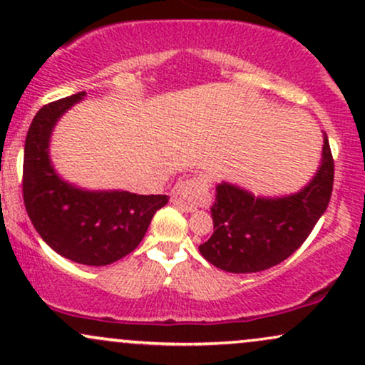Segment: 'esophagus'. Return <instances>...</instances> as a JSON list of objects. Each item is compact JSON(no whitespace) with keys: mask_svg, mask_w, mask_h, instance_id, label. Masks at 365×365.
<instances>
[{"mask_svg":"<svg viewBox=\"0 0 365 365\" xmlns=\"http://www.w3.org/2000/svg\"><path fill=\"white\" fill-rule=\"evenodd\" d=\"M209 183L207 178L195 177L187 178L178 182L171 190V202L183 212H194L199 206L209 202L211 194H209Z\"/></svg>","mask_w":365,"mask_h":365,"instance_id":"obj_1","label":"esophagus"}]
</instances>
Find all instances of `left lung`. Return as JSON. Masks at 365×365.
Wrapping results in <instances>:
<instances>
[{
    "mask_svg": "<svg viewBox=\"0 0 365 365\" xmlns=\"http://www.w3.org/2000/svg\"><path fill=\"white\" fill-rule=\"evenodd\" d=\"M333 180L334 161L324 133L319 170L297 194L266 199L220 183L211 207L215 233L199 245L200 254L228 273H257L276 266L311 235L329 204Z\"/></svg>",
    "mask_w": 365,
    "mask_h": 365,
    "instance_id": "1",
    "label": "left lung"
}]
</instances>
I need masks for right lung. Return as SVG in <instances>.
<instances>
[{"label":"right lung","instance_id":"right-lung-1","mask_svg":"<svg viewBox=\"0 0 365 365\" xmlns=\"http://www.w3.org/2000/svg\"><path fill=\"white\" fill-rule=\"evenodd\" d=\"M83 96L78 92L46 104L32 120L24 149V204L54 252L86 266H106L140 244L168 197L89 192L58 177L49 161V137L58 118Z\"/></svg>","mask_w":365,"mask_h":365}]
</instances>
